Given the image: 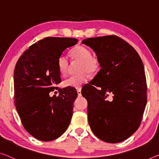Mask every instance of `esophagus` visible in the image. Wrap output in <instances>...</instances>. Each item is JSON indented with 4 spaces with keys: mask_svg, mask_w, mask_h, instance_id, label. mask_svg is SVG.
Here are the masks:
<instances>
[{
    "mask_svg": "<svg viewBox=\"0 0 159 159\" xmlns=\"http://www.w3.org/2000/svg\"><path fill=\"white\" fill-rule=\"evenodd\" d=\"M77 94H78V97H81L82 96V92H81V89H78L77 90Z\"/></svg>",
    "mask_w": 159,
    "mask_h": 159,
    "instance_id": "1",
    "label": "esophagus"
}]
</instances>
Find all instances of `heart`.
Masks as SVG:
<instances>
[{"mask_svg":"<svg viewBox=\"0 0 159 159\" xmlns=\"http://www.w3.org/2000/svg\"><path fill=\"white\" fill-rule=\"evenodd\" d=\"M70 55L75 60H80L79 74L72 75L66 79L64 84L66 87L78 88L87 81L88 74L95 75L98 72L100 66L99 58L96 55H91V52L87 48L82 45H77L70 51ZM69 61L65 55H61L58 58L57 67L62 76L67 75Z\"/></svg>","mask_w":159,"mask_h":159,"instance_id":"b5f03b06","label":"heart"}]
</instances>
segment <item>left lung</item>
Segmentation results:
<instances>
[{"mask_svg": "<svg viewBox=\"0 0 159 159\" xmlns=\"http://www.w3.org/2000/svg\"><path fill=\"white\" fill-rule=\"evenodd\" d=\"M82 43L93 49L101 66L82 89L88 102V122L101 140L121 142L139 127L147 102L142 60L132 46L116 35L87 38Z\"/></svg>", "mask_w": 159, "mask_h": 159, "instance_id": "1", "label": "left lung"}]
</instances>
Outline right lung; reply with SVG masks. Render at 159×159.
<instances>
[{
    "label": "right lung",
    "mask_w": 159,
    "mask_h": 159,
    "mask_svg": "<svg viewBox=\"0 0 159 159\" xmlns=\"http://www.w3.org/2000/svg\"><path fill=\"white\" fill-rule=\"evenodd\" d=\"M77 42L75 38H45L26 50L16 65L15 105L23 127L38 140H55L69 126L77 97L75 88L60 89L59 96L49 93L61 82L58 58Z\"/></svg>",
    "instance_id": "right-lung-1"
}]
</instances>
